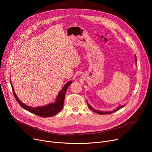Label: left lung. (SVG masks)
Returning a JSON list of instances; mask_svg holds the SVG:
<instances>
[{
    "label": "left lung",
    "instance_id": "8db88e82",
    "mask_svg": "<svg viewBox=\"0 0 152 152\" xmlns=\"http://www.w3.org/2000/svg\"><path fill=\"white\" fill-rule=\"evenodd\" d=\"M135 63H137V60H136V56L135 55ZM87 105H88V106H89V107L93 111H94V112H95V113H98V114H99V115H107V114H110V113H112L113 112H115V111H118V110H119V109H121V108H123V107H124V105H120V106H119L116 109H115V110H113V111H99V110H95V109H94L88 103V102H87Z\"/></svg>",
    "mask_w": 152,
    "mask_h": 152
}]
</instances>
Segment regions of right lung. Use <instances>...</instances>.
<instances>
[{"mask_svg": "<svg viewBox=\"0 0 152 152\" xmlns=\"http://www.w3.org/2000/svg\"><path fill=\"white\" fill-rule=\"evenodd\" d=\"M71 83H72V81H68L65 86H63L62 89L58 93L57 97L56 99V100L54 103H50V104L45 106L38 107L36 108L29 107L25 104H24L23 103H22L17 97V95H16L12 82H11V86H12V91H13L15 99L17 100L18 103L23 108L25 109L26 110L29 111V112L35 114L36 115H38L39 116H41L43 118H47V117H51L55 115L56 114L59 113L60 111L62 110L63 107L64 100H65L66 92L67 91L68 87Z\"/></svg>", "mask_w": 152, "mask_h": 152, "instance_id": "obj_1", "label": "right lung"}]
</instances>
